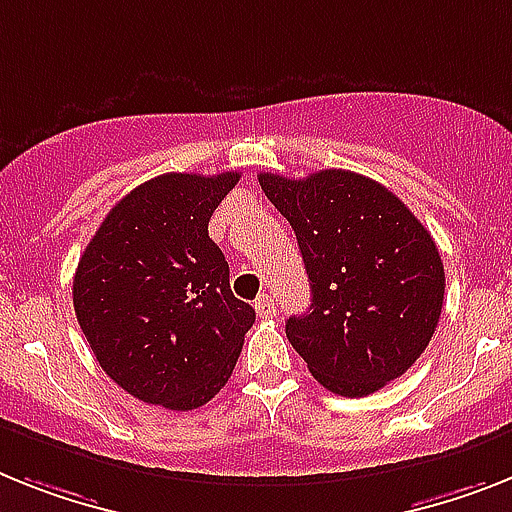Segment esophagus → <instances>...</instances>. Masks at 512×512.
I'll use <instances>...</instances> for the list:
<instances>
[{"instance_id":"1","label":"esophagus","mask_w":512,"mask_h":512,"mask_svg":"<svg viewBox=\"0 0 512 512\" xmlns=\"http://www.w3.org/2000/svg\"><path fill=\"white\" fill-rule=\"evenodd\" d=\"M255 309L257 315L265 317V320H270V317H276V302H273V296L270 294H260L255 299Z\"/></svg>"}]
</instances>
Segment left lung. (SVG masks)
I'll use <instances>...</instances> for the list:
<instances>
[{
    "mask_svg": "<svg viewBox=\"0 0 512 512\" xmlns=\"http://www.w3.org/2000/svg\"><path fill=\"white\" fill-rule=\"evenodd\" d=\"M291 223L312 289L286 338L330 393L362 398L401 377L432 341L445 270L422 221L380 182L343 169L260 174Z\"/></svg>",
    "mask_w": 512,
    "mask_h": 512,
    "instance_id": "1",
    "label": "left lung"
}]
</instances>
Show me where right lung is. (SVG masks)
Instances as JSON below:
<instances>
[{
  "mask_svg": "<svg viewBox=\"0 0 512 512\" xmlns=\"http://www.w3.org/2000/svg\"><path fill=\"white\" fill-rule=\"evenodd\" d=\"M236 182V171H223L140 184L77 263V322L103 372L137 401L192 411L234 372L255 309L231 294L208 221Z\"/></svg>",
  "mask_w": 512,
  "mask_h": 512,
  "instance_id": "obj_1",
  "label": "right lung"
}]
</instances>
